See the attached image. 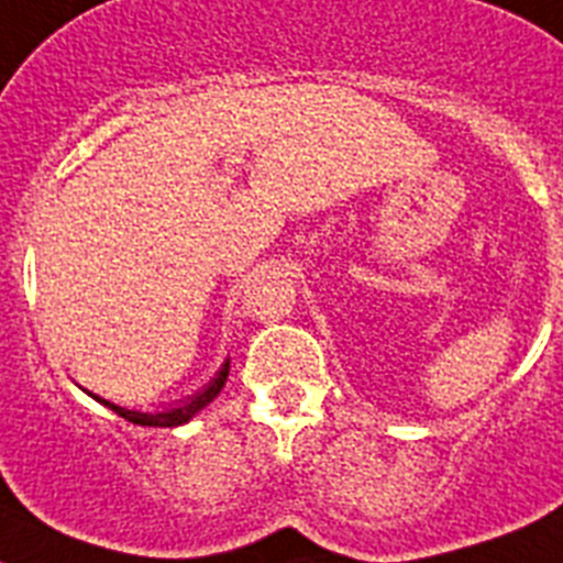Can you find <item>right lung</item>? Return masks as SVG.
Masks as SVG:
<instances>
[{
    "label": "right lung",
    "mask_w": 563,
    "mask_h": 563,
    "mask_svg": "<svg viewBox=\"0 0 563 563\" xmlns=\"http://www.w3.org/2000/svg\"><path fill=\"white\" fill-rule=\"evenodd\" d=\"M225 377H229V361L220 366V372H217L214 377H211L209 384L202 386L200 391H194V395H188V398L183 400H174V404L163 406V409H157V412H143V409H129V406H117L111 404V400L99 398V395H91L97 404L108 406L111 412H117L120 418L131 420V423H140V427H183V423H188V420L194 418V415L200 412V409H206V406L211 404V400L220 395V389L225 386Z\"/></svg>",
    "instance_id": "1"
}]
</instances>
